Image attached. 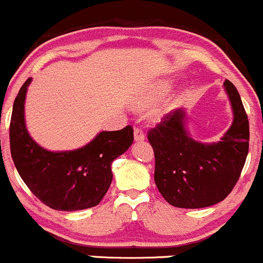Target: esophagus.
Instances as JSON below:
<instances>
[{"instance_id": "1", "label": "esophagus", "mask_w": 263, "mask_h": 263, "mask_svg": "<svg viewBox=\"0 0 263 263\" xmlns=\"http://www.w3.org/2000/svg\"><path fill=\"white\" fill-rule=\"evenodd\" d=\"M134 136H135V141H143V140H145V134H143L142 129H140V128H135Z\"/></svg>"}]
</instances>
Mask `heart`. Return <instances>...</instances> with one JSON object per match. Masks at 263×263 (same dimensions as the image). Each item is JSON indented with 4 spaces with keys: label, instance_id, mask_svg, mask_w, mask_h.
Wrapping results in <instances>:
<instances>
[{
    "label": "heart",
    "instance_id": "1",
    "mask_svg": "<svg viewBox=\"0 0 263 263\" xmlns=\"http://www.w3.org/2000/svg\"><path fill=\"white\" fill-rule=\"evenodd\" d=\"M167 89H168V86H167V85H163L162 87L160 88V93H164V92H167ZM152 103H154V100H151V99H146V100L140 101V102L137 103L136 107H137V108H140V109H143V108L149 107V106H151ZM162 115H163V111H158V112H156V114H155V117H156V118H160L161 116H162Z\"/></svg>",
    "mask_w": 263,
    "mask_h": 263
}]
</instances>
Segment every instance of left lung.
Segmentation results:
<instances>
[{
  "instance_id": "left-lung-1",
  "label": "left lung",
  "mask_w": 263,
  "mask_h": 263,
  "mask_svg": "<svg viewBox=\"0 0 263 263\" xmlns=\"http://www.w3.org/2000/svg\"><path fill=\"white\" fill-rule=\"evenodd\" d=\"M233 120L217 142L193 140L186 111L178 108L148 132L155 152V182L170 204L202 209L223 201L238 181L249 154V118L237 88L226 80Z\"/></svg>"
}]
</instances>
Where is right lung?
<instances>
[{"label":"right lung","mask_w":263,"mask_h":263,"mask_svg":"<svg viewBox=\"0 0 263 263\" xmlns=\"http://www.w3.org/2000/svg\"><path fill=\"white\" fill-rule=\"evenodd\" d=\"M32 79L13 102L10 125L11 155L31 192L57 211H79L100 203L112 182L111 164L134 142V129L101 131L87 145L71 151H48L30 136L25 101Z\"/></svg>","instance_id":"1"}]
</instances>
